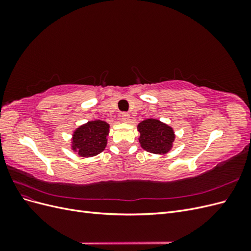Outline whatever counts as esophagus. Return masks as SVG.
I'll list each match as a JSON object with an SVG mask.
<instances>
[{"mask_svg": "<svg viewBox=\"0 0 251 251\" xmlns=\"http://www.w3.org/2000/svg\"><path fill=\"white\" fill-rule=\"evenodd\" d=\"M121 120L124 121V123H130V120H131V116H130V114H127V113H124L123 115H121Z\"/></svg>", "mask_w": 251, "mask_h": 251, "instance_id": "esophagus-1", "label": "esophagus"}]
</instances>
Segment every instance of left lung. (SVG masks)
Masks as SVG:
<instances>
[{"instance_id": "1", "label": "left lung", "mask_w": 251, "mask_h": 251, "mask_svg": "<svg viewBox=\"0 0 251 251\" xmlns=\"http://www.w3.org/2000/svg\"><path fill=\"white\" fill-rule=\"evenodd\" d=\"M140 147L151 154L165 155L174 147L176 138L174 128L156 118H148L138 124Z\"/></svg>"}]
</instances>
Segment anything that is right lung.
<instances>
[{"label": "right lung", "instance_id": "right-lung-1", "mask_svg": "<svg viewBox=\"0 0 251 251\" xmlns=\"http://www.w3.org/2000/svg\"><path fill=\"white\" fill-rule=\"evenodd\" d=\"M110 125L94 119L75 128L71 137V150L83 158L100 154L107 147Z\"/></svg>", "mask_w": 251, "mask_h": 251}]
</instances>
